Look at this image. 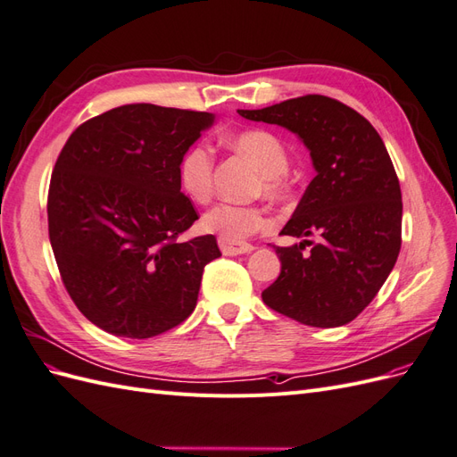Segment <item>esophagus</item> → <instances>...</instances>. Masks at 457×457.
Wrapping results in <instances>:
<instances>
[{"mask_svg":"<svg viewBox=\"0 0 457 457\" xmlns=\"http://www.w3.org/2000/svg\"><path fill=\"white\" fill-rule=\"evenodd\" d=\"M219 247L220 252L225 255H244V253H252L253 245L245 244V242H230V240H219Z\"/></svg>","mask_w":457,"mask_h":457,"instance_id":"1","label":"esophagus"}]
</instances>
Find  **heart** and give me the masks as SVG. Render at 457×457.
I'll return each instance as SVG.
<instances>
[{
  "mask_svg": "<svg viewBox=\"0 0 457 457\" xmlns=\"http://www.w3.org/2000/svg\"><path fill=\"white\" fill-rule=\"evenodd\" d=\"M227 145L253 162L262 175V192L267 196L274 200L287 196L289 185L284 173L289 158L278 137L265 129H245L230 135ZM213 152L205 145H192L185 152L181 162H179V187L188 200L196 204L210 202L213 195ZM202 227L207 232L219 234L223 240L240 242L253 237L259 230L269 228L270 219L259 205L217 204L204 215Z\"/></svg>",
  "mask_w": 457,
  "mask_h": 457,
  "instance_id": "obj_1",
  "label": "heart"
}]
</instances>
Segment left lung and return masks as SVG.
Instances as JSON below:
<instances>
[{
    "label": "left lung",
    "instance_id": "1",
    "mask_svg": "<svg viewBox=\"0 0 457 457\" xmlns=\"http://www.w3.org/2000/svg\"><path fill=\"white\" fill-rule=\"evenodd\" d=\"M238 114L295 133L316 171L280 232L305 240L272 245L282 270L262 301L307 326L349 324L378 295L403 242V195L379 133L356 110L324 95ZM312 233L314 245L306 240Z\"/></svg>",
    "mask_w": 457,
    "mask_h": 457
}]
</instances>
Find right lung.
<instances>
[{
  "label": "right lung",
  "instance_id": "add662e5",
  "mask_svg": "<svg viewBox=\"0 0 457 457\" xmlns=\"http://www.w3.org/2000/svg\"><path fill=\"white\" fill-rule=\"evenodd\" d=\"M215 114L123 104L71 135L51 175L49 240L76 307L108 334L146 339L192 314L212 234L177 240L198 219L179 162Z\"/></svg>",
  "mask_w": 457,
  "mask_h": 457
}]
</instances>
